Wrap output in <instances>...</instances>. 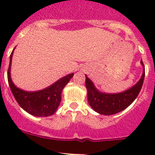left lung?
I'll return each instance as SVG.
<instances>
[{"label":"left lung","instance_id":"8db88e82","mask_svg":"<svg viewBox=\"0 0 155 155\" xmlns=\"http://www.w3.org/2000/svg\"><path fill=\"white\" fill-rule=\"evenodd\" d=\"M143 72L138 82L132 87L119 93H105L102 92L95 87L94 84L89 78L85 75V85L87 91V101L89 105L97 113L102 115H113L120 113L134 101L142 89L145 78L144 64Z\"/></svg>","mask_w":155,"mask_h":155}]
</instances>
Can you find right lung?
Wrapping results in <instances>:
<instances>
[{
	"instance_id": "obj_1",
	"label": "right lung",
	"mask_w": 155,
	"mask_h": 155,
	"mask_svg": "<svg viewBox=\"0 0 155 155\" xmlns=\"http://www.w3.org/2000/svg\"><path fill=\"white\" fill-rule=\"evenodd\" d=\"M13 51L10 54L7 76L8 84L15 100L25 112L35 117H49L53 115L58 109L61 102L62 91L73 77L74 73L61 78L44 89L36 92L24 91L16 87L11 79L10 70Z\"/></svg>"
}]
</instances>
